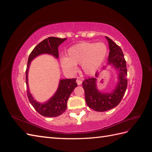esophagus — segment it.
<instances>
[{"label":"esophagus","mask_w":152,"mask_h":152,"mask_svg":"<svg viewBox=\"0 0 152 152\" xmlns=\"http://www.w3.org/2000/svg\"><path fill=\"white\" fill-rule=\"evenodd\" d=\"M76 82H77V85H80V84H82V80H80V79H77L76 80Z\"/></svg>","instance_id":"obj_1"}]
</instances>
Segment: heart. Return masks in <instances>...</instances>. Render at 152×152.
<instances>
[{"label":"heart","instance_id":"heart-1","mask_svg":"<svg viewBox=\"0 0 152 152\" xmlns=\"http://www.w3.org/2000/svg\"><path fill=\"white\" fill-rule=\"evenodd\" d=\"M107 45L102 42H84L68 49L66 57L60 59L63 70L68 73L77 71L76 65H81L87 75H93L102 65L107 56Z\"/></svg>","mask_w":152,"mask_h":152}]
</instances>
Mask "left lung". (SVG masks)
Masks as SVG:
<instances>
[{
	"mask_svg": "<svg viewBox=\"0 0 152 152\" xmlns=\"http://www.w3.org/2000/svg\"><path fill=\"white\" fill-rule=\"evenodd\" d=\"M105 38L108 40L110 49L107 64L112 65L117 71V84L110 93L99 91L97 87L98 72L96 73V77L85 79L82 82L87 106L97 112L107 111L117 107L121 102L127 86L126 62L122 50L112 39L108 37Z\"/></svg>",
	"mask_w": 152,
	"mask_h": 152,
	"instance_id": "1",
	"label": "left lung"
}]
</instances>
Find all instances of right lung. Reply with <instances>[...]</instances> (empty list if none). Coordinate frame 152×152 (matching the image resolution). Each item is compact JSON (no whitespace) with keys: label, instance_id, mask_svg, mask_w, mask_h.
<instances>
[{"label":"right lung","instance_id":"add662e5","mask_svg":"<svg viewBox=\"0 0 152 152\" xmlns=\"http://www.w3.org/2000/svg\"><path fill=\"white\" fill-rule=\"evenodd\" d=\"M66 39H60L54 37H50L45 39L37 45L30 53L28 59L26 70V84L27 86V96L29 102L35 110L44 117H54L60 115L66 109L67 101L71 93L77 86L76 79H61L59 82V86L56 93L47 102L39 103L37 102L30 93L28 74L31 61L39 55L48 54L52 55L55 58H59L58 46Z\"/></svg>","mask_w":152,"mask_h":152}]
</instances>
